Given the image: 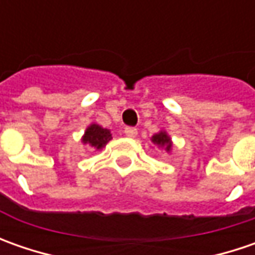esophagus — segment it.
<instances>
[{
    "label": "esophagus",
    "mask_w": 255,
    "mask_h": 255,
    "mask_svg": "<svg viewBox=\"0 0 255 255\" xmlns=\"http://www.w3.org/2000/svg\"><path fill=\"white\" fill-rule=\"evenodd\" d=\"M125 134L128 137H136L137 136V129L136 128H125Z\"/></svg>",
    "instance_id": "34e87169"
}]
</instances>
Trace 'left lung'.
Instances as JSON below:
<instances>
[{
    "label": "left lung",
    "instance_id": "8db88e82",
    "mask_svg": "<svg viewBox=\"0 0 255 255\" xmlns=\"http://www.w3.org/2000/svg\"><path fill=\"white\" fill-rule=\"evenodd\" d=\"M150 140L154 146H157L159 149H162L166 153H171L173 150V142H171V137L169 136V133L166 132L164 129L159 130L157 133H154Z\"/></svg>",
    "mask_w": 255,
    "mask_h": 255
}]
</instances>
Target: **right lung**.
Wrapping results in <instances>:
<instances>
[{
    "instance_id": "1",
    "label": "right lung",
    "mask_w": 255,
    "mask_h": 255,
    "mask_svg": "<svg viewBox=\"0 0 255 255\" xmlns=\"http://www.w3.org/2000/svg\"><path fill=\"white\" fill-rule=\"evenodd\" d=\"M81 140L85 146L92 147L93 150H102L103 147L112 140V133L109 129L102 128L98 123H91L86 128Z\"/></svg>"
}]
</instances>
